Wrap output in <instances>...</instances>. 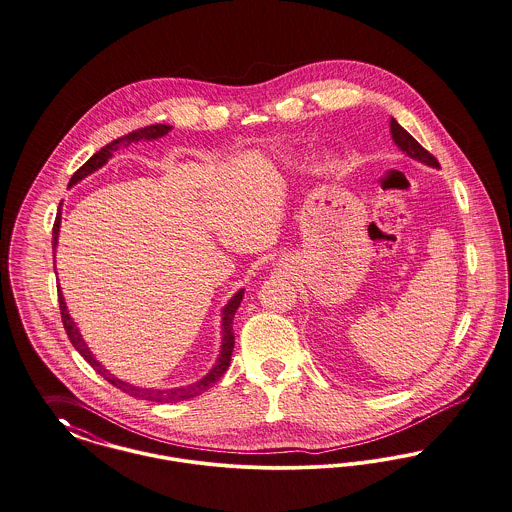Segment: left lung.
Masks as SVG:
<instances>
[{"instance_id":"obj_1","label":"left lung","mask_w":512,"mask_h":512,"mask_svg":"<svg viewBox=\"0 0 512 512\" xmlns=\"http://www.w3.org/2000/svg\"><path fill=\"white\" fill-rule=\"evenodd\" d=\"M391 133L392 141L396 143V147H400V151L406 152L410 158H416V160H420V162L427 164V166L439 168L437 158H435L431 152L425 151L420 143H418L398 121L394 120V118H391Z\"/></svg>"}]
</instances>
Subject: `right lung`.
I'll return each instance as SVG.
<instances>
[{"label":"right lung","mask_w":512,"mask_h":512,"mask_svg":"<svg viewBox=\"0 0 512 512\" xmlns=\"http://www.w3.org/2000/svg\"><path fill=\"white\" fill-rule=\"evenodd\" d=\"M172 127L170 125H162V123H156V125H147V127H141L137 131H131L127 135H123L120 139L108 143L106 147H102L100 151L94 152L91 158L73 174V178L69 180V187L75 185L77 181L85 180L89 174L96 172L98 168H102L110 158L112 154L120 149L121 145L127 147L131 143H137V141H152V139H158V137H164ZM61 224V211L56 216V222H54V240H52V247L56 251V245H58V232H60ZM58 300H60V311L61 321H63V329L67 332L71 344L75 346V350L89 361L92 365V369L102 375L110 385L118 387L120 391L127 392L129 396L133 398H141V400H151V402H160V404H170V402H181V400H189V398H195L199 394H203L205 391H209L212 385L226 373L230 360H232V352H234V329H232V323H234V315L240 307L241 300H243V288L240 292L232 298V300L226 303V307L222 309V346H220V354H218V360L214 363L211 371L197 383H191L187 387H176V389H143V387H135L131 383H125L118 377H114L108 369H104V365L100 361L96 360L92 356L89 346L85 344L81 332L77 329V325L73 323L67 307H65V300L61 296L60 290H58Z\"/></svg>","instance_id":"right-lung-1"}]
</instances>
